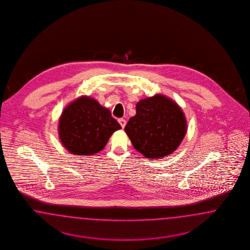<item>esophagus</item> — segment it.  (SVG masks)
I'll use <instances>...</instances> for the list:
<instances>
[{
  "label": "esophagus",
  "mask_w": 250,
  "mask_h": 250,
  "mask_svg": "<svg viewBox=\"0 0 250 250\" xmlns=\"http://www.w3.org/2000/svg\"><path fill=\"white\" fill-rule=\"evenodd\" d=\"M118 122H119V124L121 125L122 128H124V127L125 126V125H126V121H125L124 118H120V119L118 120Z\"/></svg>",
  "instance_id": "obj_1"
}]
</instances>
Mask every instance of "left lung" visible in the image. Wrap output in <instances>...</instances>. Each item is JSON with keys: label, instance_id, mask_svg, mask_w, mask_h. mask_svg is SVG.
Segmentation results:
<instances>
[{"label": "left lung", "instance_id": "1", "mask_svg": "<svg viewBox=\"0 0 250 250\" xmlns=\"http://www.w3.org/2000/svg\"><path fill=\"white\" fill-rule=\"evenodd\" d=\"M182 109L170 99L157 94L136 104V114L125 130L136 150L147 159L168 156L186 134Z\"/></svg>", "mask_w": 250, "mask_h": 250}]
</instances>
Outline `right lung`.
Segmentation results:
<instances>
[{
  "instance_id": "obj_1",
  "label": "right lung",
  "mask_w": 250,
  "mask_h": 250,
  "mask_svg": "<svg viewBox=\"0 0 250 250\" xmlns=\"http://www.w3.org/2000/svg\"><path fill=\"white\" fill-rule=\"evenodd\" d=\"M118 129L121 125L111 112L86 96L65 108L59 125L61 143L70 153L80 156H90L104 149Z\"/></svg>"
}]
</instances>
